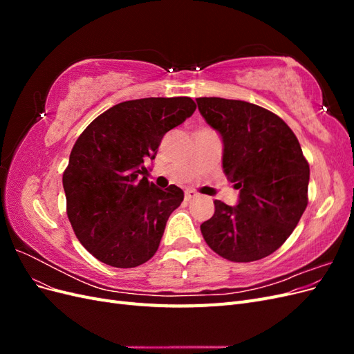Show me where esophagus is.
<instances>
[{"label":"esophagus","instance_id":"esophagus-1","mask_svg":"<svg viewBox=\"0 0 354 354\" xmlns=\"http://www.w3.org/2000/svg\"><path fill=\"white\" fill-rule=\"evenodd\" d=\"M198 196V194L195 190H192V189H187V190H185V198H186V201H190V199H194V198H196Z\"/></svg>","mask_w":354,"mask_h":354}]
</instances>
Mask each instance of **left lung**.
<instances>
[{
    "mask_svg": "<svg viewBox=\"0 0 354 354\" xmlns=\"http://www.w3.org/2000/svg\"><path fill=\"white\" fill-rule=\"evenodd\" d=\"M196 103L223 138L224 174L241 190L236 207L214 201L202 236L229 261L261 260L281 248L307 207V159L291 128L261 106L221 97Z\"/></svg>",
    "mask_w": 354,
    "mask_h": 354,
    "instance_id": "obj_1",
    "label": "left lung"
}]
</instances>
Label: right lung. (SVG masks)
<instances>
[{
    "mask_svg": "<svg viewBox=\"0 0 354 354\" xmlns=\"http://www.w3.org/2000/svg\"><path fill=\"white\" fill-rule=\"evenodd\" d=\"M190 97H147L112 106L75 142L63 173L66 212L84 248L99 261L130 269L151 260L185 194L146 177L160 140L195 112Z\"/></svg>",
    "mask_w": 354,
    "mask_h": 354,
    "instance_id": "add662e5",
    "label": "right lung"
}]
</instances>
